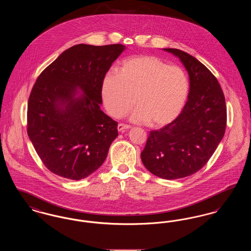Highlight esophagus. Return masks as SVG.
<instances>
[{
	"mask_svg": "<svg viewBox=\"0 0 251 251\" xmlns=\"http://www.w3.org/2000/svg\"><path fill=\"white\" fill-rule=\"evenodd\" d=\"M130 128H131V126H130V125H128V124L120 123V124L118 125V130L120 131H124L125 130H129Z\"/></svg>",
	"mask_w": 251,
	"mask_h": 251,
	"instance_id": "esophagus-1",
	"label": "esophagus"
}]
</instances>
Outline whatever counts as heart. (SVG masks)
<instances>
[{
  "label": "heart",
  "instance_id": "heart-1",
  "mask_svg": "<svg viewBox=\"0 0 251 251\" xmlns=\"http://www.w3.org/2000/svg\"><path fill=\"white\" fill-rule=\"evenodd\" d=\"M190 91L187 73L153 55L124 60L119 72H109L101 82V97L114 118L125 116L135 101L132 120L162 127L179 117Z\"/></svg>",
  "mask_w": 251,
  "mask_h": 251
}]
</instances>
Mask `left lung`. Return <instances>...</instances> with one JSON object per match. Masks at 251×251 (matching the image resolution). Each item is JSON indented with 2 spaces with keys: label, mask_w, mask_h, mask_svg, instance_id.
Masks as SVG:
<instances>
[{
  "label": "left lung",
  "mask_w": 251,
  "mask_h": 251,
  "mask_svg": "<svg viewBox=\"0 0 251 251\" xmlns=\"http://www.w3.org/2000/svg\"><path fill=\"white\" fill-rule=\"evenodd\" d=\"M165 50L188 72V100L177 119L150 132L141 160L152 174L175 179L198 172L214 154L226 131L227 107L217 79L202 63L178 49Z\"/></svg>",
  "instance_id": "8db88e82"
}]
</instances>
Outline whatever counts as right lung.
<instances>
[{
	"label": "right lung",
	"instance_id": "right-lung-1",
	"mask_svg": "<svg viewBox=\"0 0 251 251\" xmlns=\"http://www.w3.org/2000/svg\"><path fill=\"white\" fill-rule=\"evenodd\" d=\"M125 46L78 44L39 74L28 100L27 133L49 170L86 178L102 165L118 122L100 108L101 82ZM84 93L75 97L77 87Z\"/></svg>",
	"mask_w": 251,
	"mask_h": 251
}]
</instances>
